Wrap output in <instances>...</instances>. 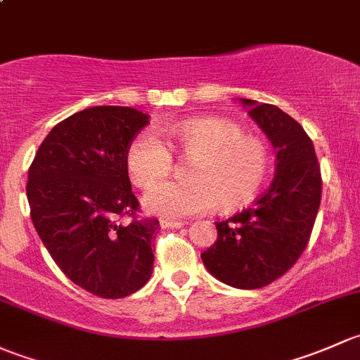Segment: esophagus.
<instances>
[{
  "label": "esophagus",
  "instance_id": "1",
  "mask_svg": "<svg viewBox=\"0 0 360 360\" xmlns=\"http://www.w3.org/2000/svg\"><path fill=\"white\" fill-rule=\"evenodd\" d=\"M185 225V221L181 220H169V218H162L161 227L165 229H181Z\"/></svg>",
  "mask_w": 360,
  "mask_h": 360
}]
</instances>
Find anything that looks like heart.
<instances>
[{"label":"heart","mask_w":360,"mask_h":360,"mask_svg":"<svg viewBox=\"0 0 360 360\" xmlns=\"http://www.w3.org/2000/svg\"><path fill=\"white\" fill-rule=\"evenodd\" d=\"M169 143L191 161V180L160 184L146 195L147 210L169 218L191 217L217 205L234 210L250 202L269 176L272 155L263 140L225 120H191L165 128ZM173 168L169 147L153 131H142L126 150L129 179L142 188L165 180Z\"/></svg>","instance_id":"b5f03b06"}]
</instances>
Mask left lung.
<instances>
[{
	"mask_svg": "<svg viewBox=\"0 0 360 360\" xmlns=\"http://www.w3.org/2000/svg\"><path fill=\"white\" fill-rule=\"evenodd\" d=\"M240 103L277 149V173L253 206L214 221L217 243L201 258L221 283L258 290L284 276L305 251L322 179L312 140L298 121L270 103L250 98Z\"/></svg>",
	"mask_w": 360,
	"mask_h": 360,
	"instance_id": "left-lung-1",
	"label": "left lung"
}]
</instances>
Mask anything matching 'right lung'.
Listing matches in <instances>:
<instances>
[{"label": "right lung", "instance_id": "add662e5", "mask_svg": "<svg viewBox=\"0 0 360 360\" xmlns=\"http://www.w3.org/2000/svg\"><path fill=\"white\" fill-rule=\"evenodd\" d=\"M147 123L131 107H90L55 124L29 166L36 232L58 269L100 298H124L153 274L159 220L136 217L126 169L128 146Z\"/></svg>", "mask_w": 360, "mask_h": 360}]
</instances>
